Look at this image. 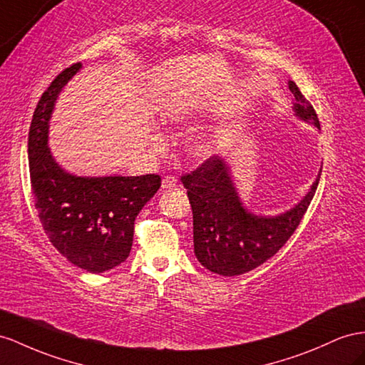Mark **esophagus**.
Segmentation results:
<instances>
[{"mask_svg": "<svg viewBox=\"0 0 365 365\" xmlns=\"http://www.w3.org/2000/svg\"><path fill=\"white\" fill-rule=\"evenodd\" d=\"M178 185V178L175 175H169L164 176L163 180V189H173V187Z\"/></svg>", "mask_w": 365, "mask_h": 365, "instance_id": "esophagus-1", "label": "esophagus"}]
</instances>
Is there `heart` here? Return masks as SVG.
Segmentation results:
<instances>
[{
  "mask_svg": "<svg viewBox=\"0 0 365 365\" xmlns=\"http://www.w3.org/2000/svg\"><path fill=\"white\" fill-rule=\"evenodd\" d=\"M190 120H192V113L185 109H176L169 115V123H172V124L181 125V124L189 123ZM192 150L195 155H207L210 152V145L204 141H198V143H195Z\"/></svg>",
  "mask_w": 365,
  "mask_h": 365,
  "instance_id": "obj_1",
  "label": "heart"
}]
</instances>
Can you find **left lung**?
<instances>
[{
    "label": "left lung",
    "mask_w": 365,
    "mask_h": 365,
    "mask_svg": "<svg viewBox=\"0 0 365 365\" xmlns=\"http://www.w3.org/2000/svg\"><path fill=\"white\" fill-rule=\"evenodd\" d=\"M289 87L297 100V115L321 129L317 112L299 87L293 81ZM181 182L192 205L196 258L213 273L238 277L259 267L290 240L318 189L319 176L298 205L273 218L255 216L244 209L229 167L218 156H210L195 170L184 173Z\"/></svg>",
    "instance_id": "left-lung-1"
}]
</instances>
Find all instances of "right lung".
Returning <instances> with one entry per match:
<instances>
[{
  "instance_id": "add662e5",
  "label": "right lung",
  "mask_w": 365,
  "mask_h": 365,
  "mask_svg": "<svg viewBox=\"0 0 365 365\" xmlns=\"http://www.w3.org/2000/svg\"><path fill=\"white\" fill-rule=\"evenodd\" d=\"M80 68L81 63L64 68L39 98L29 129V172L38 218L53 247L76 267L101 273L130 255L135 220L161 176L81 178L58 167L47 147L48 120L58 93Z\"/></svg>"
}]
</instances>
